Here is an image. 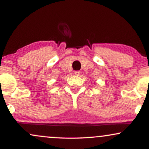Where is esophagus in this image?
Instances as JSON below:
<instances>
[{
	"label": "esophagus",
	"instance_id": "34e87169",
	"mask_svg": "<svg viewBox=\"0 0 149 149\" xmlns=\"http://www.w3.org/2000/svg\"><path fill=\"white\" fill-rule=\"evenodd\" d=\"M75 75H76V76H79V75L80 74V71H76L74 72Z\"/></svg>",
	"mask_w": 149,
	"mask_h": 149
}]
</instances>
